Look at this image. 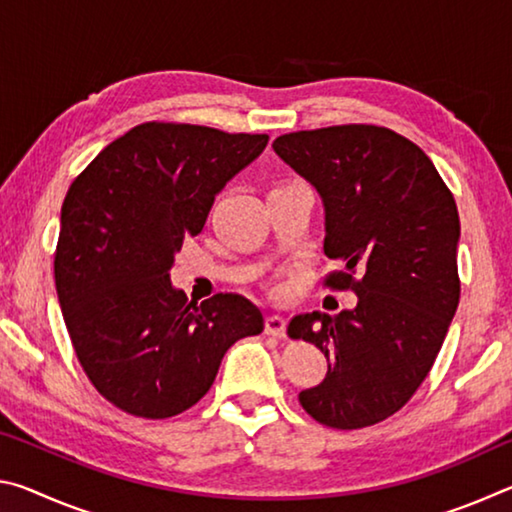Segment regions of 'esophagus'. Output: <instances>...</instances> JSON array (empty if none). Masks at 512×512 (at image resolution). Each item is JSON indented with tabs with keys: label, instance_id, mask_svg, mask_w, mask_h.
I'll use <instances>...</instances> for the list:
<instances>
[{
	"label": "esophagus",
	"instance_id": "1",
	"mask_svg": "<svg viewBox=\"0 0 512 512\" xmlns=\"http://www.w3.org/2000/svg\"><path fill=\"white\" fill-rule=\"evenodd\" d=\"M264 329H266V334L282 339V336L287 334V320H284L282 316H268L264 323Z\"/></svg>",
	"mask_w": 512,
	"mask_h": 512
}]
</instances>
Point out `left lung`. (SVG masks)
<instances>
[{
	"mask_svg": "<svg viewBox=\"0 0 512 512\" xmlns=\"http://www.w3.org/2000/svg\"><path fill=\"white\" fill-rule=\"evenodd\" d=\"M273 151L323 201V250L343 266L327 284L357 293V305L336 316L291 318V339L327 359L325 379L298 400L325 427H370L418 391L456 314L454 196L420 146L388 128L289 133Z\"/></svg>",
	"mask_w": 512,
	"mask_h": 512,
	"instance_id": "1",
	"label": "left lung"
}]
</instances>
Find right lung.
Masks as SVG:
<instances>
[{
    "label": "right lung",
    "instance_id": "right-lung-1",
    "mask_svg": "<svg viewBox=\"0 0 512 512\" xmlns=\"http://www.w3.org/2000/svg\"><path fill=\"white\" fill-rule=\"evenodd\" d=\"M268 135L140 124L74 180L60 210L56 291L85 375L117 409L162 420L210 391L223 354L264 329L237 293L189 302L171 284L187 235Z\"/></svg>",
    "mask_w": 512,
    "mask_h": 512
}]
</instances>
